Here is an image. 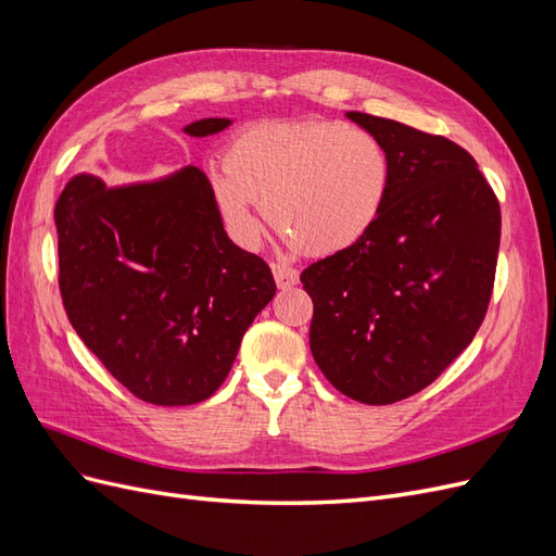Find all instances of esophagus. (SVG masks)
<instances>
[{
  "label": "esophagus",
  "mask_w": 556,
  "mask_h": 556,
  "mask_svg": "<svg viewBox=\"0 0 556 556\" xmlns=\"http://www.w3.org/2000/svg\"><path fill=\"white\" fill-rule=\"evenodd\" d=\"M274 271V278H276V285L280 290H288V288H294V285L299 282V271L294 266H288V264H274L271 266Z\"/></svg>",
  "instance_id": "obj_1"
}]
</instances>
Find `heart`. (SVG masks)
Here are the masks:
<instances>
[{
    "instance_id": "obj_1",
    "label": "heart",
    "mask_w": 556,
    "mask_h": 556,
    "mask_svg": "<svg viewBox=\"0 0 556 556\" xmlns=\"http://www.w3.org/2000/svg\"><path fill=\"white\" fill-rule=\"evenodd\" d=\"M392 188V160L368 129L333 121L260 123L233 137L211 190L229 229L255 241V206L294 250L329 257L357 245Z\"/></svg>"
}]
</instances>
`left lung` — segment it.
<instances>
[{"mask_svg":"<svg viewBox=\"0 0 556 556\" xmlns=\"http://www.w3.org/2000/svg\"><path fill=\"white\" fill-rule=\"evenodd\" d=\"M382 141L392 188L366 237L311 264V352L341 394L387 406L422 392L473 341L494 290L501 208L462 146L350 111Z\"/></svg>","mask_w":556,"mask_h":556,"instance_id":"obj_1","label":"left lung"}]
</instances>
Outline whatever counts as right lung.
<instances>
[{"label": "right lung", "instance_id": "add662e5", "mask_svg": "<svg viewBox=\"0 0 556 556\" xmlns=\"http://www.w3.org/2000/svg\"><path fill=\"white\" fill-rule=\"evenodd\" d=\"M229 125L204 117L185 134ZM55 227L72 327L117 382L155 406L208 399L276 294L268 264L227 237L197 166L123 188L78 174L58 199Z\"/></svg>", "mask_w": 556, "mask_h": 556}]
</instances>
